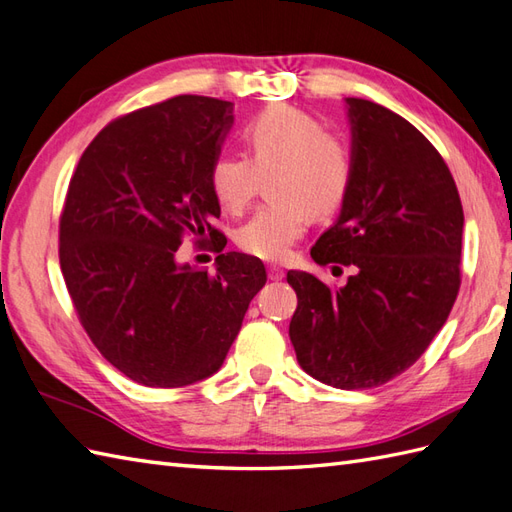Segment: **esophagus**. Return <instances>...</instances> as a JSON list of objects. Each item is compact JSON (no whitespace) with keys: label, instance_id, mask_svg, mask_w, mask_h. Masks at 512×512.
Returning <instances> with one entry per match:
<instances>
[{"label":"esophagus","instance_id":"esophagus-1","mask_svg":"<svg viewBox=\"0 0 512 512\" xmlns=\"http://www.w3.org/2000/svg\"><path fill=\"white\" fill-rule=\"evenodd\" d=\"M267 273H269V280H273V282H278V280L284 278V269H282V267H276V265L267 267Z\"/></svg>","mask_w":512,"mask_h":512}]
</instances>
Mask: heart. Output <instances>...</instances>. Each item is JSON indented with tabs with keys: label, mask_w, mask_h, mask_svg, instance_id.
Returning a JSON list of instances; mask_svg holds the SVG:
<instances>
[{
	"label": "heart",
	"mask_w": 512,
	"mask_h": 512,
	"mask_svg": "<svg viewBox=\"0 0 512 512\" xmlns=\"http://www.w3.org/2000/svg\"><path fill=\"white\" fill-rule=\"evenodd\" d=\"M245 156L221 154L210 165V189L228 213H243L260 191L269 202L236 232L247 256L278 263L302 239L308 217L341 204L352 180V149L341 134L293 106H271L241 132Z\"/></svg>",
	"instance_id": "obj_1"
}]
</instances>
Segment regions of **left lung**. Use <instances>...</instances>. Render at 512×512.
<instances>
[{
	"mask_svg": "<svg viewBox=\"0 0 512 512\" xmlns=\"http://www.w3.org/2000/svg\"><path fill=\"white\" fill-rule=\"evenodd\" d=\"M352 180L341 217L319 236L317 265L356 267L343 289L289 271V326L308 376L356 391L413 367L443 328L460 289L463 204L443 156L413 123L347 97Z\"/></svg>",
	"mask_w": 512,
	"mask_h": 512,
	"instance_id": "1",
	"label": "left lung"
}]
</instances>
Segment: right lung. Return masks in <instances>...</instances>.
<instances>
[{
	"label": "right lung",
	"mask_w": 512,
	"mask_h": 512,
	"mask_svg": "<svg viewBox=\"0 0 512 512\" xmlns=\"http://www.w3.org/2000/svg\"><path fill=\"white\" fill-rule=\"evenodd\" d=\"M232 104L204 95L117 117L84 149L60 213L58 258L84 332L112 367L176 389L223 365L267 282L258 258L226 252L210 165ZM184 235L214 241L218 271L177 263Z\"/></svg>",
	"instance_id": "1"
}]
</instances>
